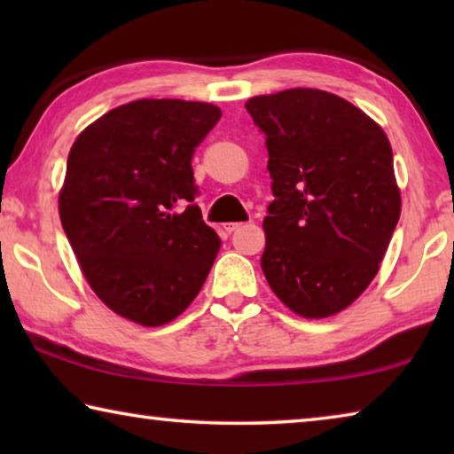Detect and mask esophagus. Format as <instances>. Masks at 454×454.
Listing matches in <instances>:
<instances>
[{"mask_svg": "<svg viewBox=\"0 0 454 454\" xmlns=\"http://www.w3.org/2000/svg\"><path fill=\"white\" fill-rule=\"evenodd\" d=\"M242 228V224L240 222H228V224H224V230L228 234H232V232H238V230Z\"/></svg>", "mask_w": 454, "mask_h": 454, "instance_id": "1", "label": "esophagus"}]
</instances>
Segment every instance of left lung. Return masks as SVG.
Returning a JSON list of instances; mask_svg holds the SVG:
<instances>
[{
    "mask_svg": "<svg viewBox=\"0 0 454 454\" xmlns=\"http://www.w3.org/2000/svg\"><path fill=\"white\" fill-rule=\"evenodd\" d=\"M246 110L266 134L274 194L262 272L298 317H334L372 282L401 218L388 137L325 90L254 96Z\"/></svg>",
    "mask_w": 454,
    "mask_h": 454,
    "instance_id": "left-lung-1",
    "label": "left lung"
}]
</instances>
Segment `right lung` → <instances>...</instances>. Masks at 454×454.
Here are the masks:
<instances>
[{
  "mask_svg": "<svg viewBox=\"0 0 454 454\" xmlns=\"http://www.w3.org/2000/svg\"><path fill=\"white\" fill-rule=\"evenodd\" d=\"M218 106L136 99L83 129L67 156L59 218L107 309L162 326L198 296L220 250L194 198L192 156Z\"/></svg>",
  "mask_w": 454,
  "mask_h": 454,
  "instance_id": "add662e5",
  "label": "right lung"
}]
</instances>
